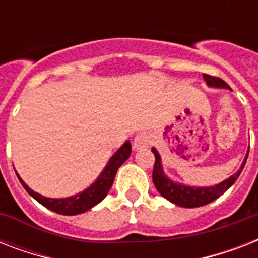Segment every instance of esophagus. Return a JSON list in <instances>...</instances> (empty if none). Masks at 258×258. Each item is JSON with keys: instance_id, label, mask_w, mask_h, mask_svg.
I'll return each instance as SVG.
<instances>
[{"instance_id": "1", "label": "esophagus", "mask_w": 258, "mask_h": 258, "mask_svg": "<svg viewBox=\"0 0 258 258\" xmlns=\"http://www.w3.org/2000/svg\"><path fill=\"white\" fill-rule=\"evenodd\" d=\"M151 143V139H150V135L146 133L138 134L135 139H134V147L135 149H143V147H147V146Z\"/></svg>"}]
</instances>
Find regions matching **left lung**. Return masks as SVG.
I'll list each match as a JSON object with an SVG mask.
<instances>
[{
    "mask_svg": "<svg viewBox=\"0 0 258 258\" xmlns=\"http://www.w3.org/2000/svg\"><path fill=\"white\" fill-rule=\"evenodd\" d=\"M205 80L209 86L212 87H220V88H229V86L222 80L221 78H216V76H210V75H204ZM153 154L155 155V162H154V170H153V182L155 184V187L162 197H165L166 200H169L172 204L182 206V208H198V206H204L214 200H217L218 197L222 196L230 186L237 180V178L240 176L241 171L244 169L246 159L245 158L244 163L241 166V169L224 180L222 183L213 186V187H190V186H183V184L174 183L163 174L161 166V158L159 154L157 153V150H151ZM249 154V153H248Z\"/></svg>",
    "mask_w": 258,
    "mask_h": 258,
    "instance_id": "left-lung-1",
    "label": "left lung"
}]
</instances>
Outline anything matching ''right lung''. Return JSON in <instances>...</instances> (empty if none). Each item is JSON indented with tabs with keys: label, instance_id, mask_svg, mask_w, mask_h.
<instances>
[{
	"label": "right lung",
	"instance_id": "add662e5",
	"mask_svg": "<svg viewBox=\"0 0 258 258\" xmlns=\"http://www.w3.org/2000/svg\"><path fill=\"white\" fill-rule=\"evenodd\" d=\"M130 154H131V143L125 142L124 145L117 150L116 154L109 159L108 165L105 166V169L103 170L100 176L97 178L96 182L91 187H88L83 192L78 194V196L62 198V200H53V198H45V197L40 196L37 192H34L33 190H30L22 182L21 178L18 175L17 176L26 191L29 192L37 202H40L42 206H45L46 209H49L52 212L62 214V216H76V214L87 212L91 208H93L95 205L104 200L105 196L108 194L109 188L112 186L117 169L128 159Z\"/></svg>",
	"mask_w": 258,
	"mask_h": 258
}]
</instances>
